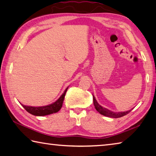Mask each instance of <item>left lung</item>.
Masks as SVG:
<instances>
[{"mask_svg":"<svg viewBox=\"0 0 156 156\" xmlns=\"http://www.w3.org/2000/svg\"><path fill=\"white\" fill-rule=\"evenodd\" d=\"M93 104H94V106L96 110H97L98 112H100L101 115L106 116V117H108L119 118V117H123V116H125V115L128 114V113H129L130 111H131V110H132H132H127V111H126V112H114L110 111V110H108V109L105 108H104L101 106H100V104H99L97 102V101H96L94 96H93Z\"/></svg>","mask_w":156,"mask_h":156,"instance_id":"obj_1","label":"left lung"}]
</instances>
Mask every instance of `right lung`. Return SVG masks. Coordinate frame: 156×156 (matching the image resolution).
Here are the masks:
<instances>
[{
  "label": "right lung",
  "mask_w": 156,
  "mask_h": 156,
  "mask_svg": "<svg viewBox=\"0 0 156 156\" xmlns=\"http://www.w3.org/2000/svg\"><path fill=\"white\" fill-rule=\"evenodd\" d=\"M68 87L65 90L64 93L61 95L60 98L56 100L55 102H54L52 104H50L48 106H40V107H33V106H27L22 105V106L24 108V109L29 112L30 114H32L35 116H45L48 115L52 114V113L57 112L60 110L62 106H63V102L64 100L65 95L67 92V90Z\"/></svg>",
  "instance_id": "add662e5"
}]
</instances>
